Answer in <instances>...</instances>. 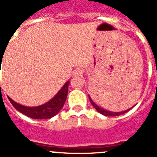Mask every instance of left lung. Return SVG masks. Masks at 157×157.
Listing matches in <instances>:
<instances>
[{
    "label": "left lung",
    "mask_w": 157,
    "mask_h": 157,
    "mask_svg": "<svg viewBox=\"0 0 157 157\" xmlns=\"http://www.w3.org/2000/svg\"><path fill=\"white\" fill-rule=\"evenodd\" d=\"M89 99H90V102H91V103H92V105L96 109V110L98 111V112H99L101 114H102V115H105V116H111V117H113V116H119L121 115V114H124V113H125L126 112H128L129 109H128V110H126V111H124V112H118V113H113V112H109V111H107V110H105V109H101V108H99L98 106L97 105V104H95L94 102H92V100L91 98H90V97H89Z\"/></svg>",
    "instance_id": "obj_1"
}]
</instances>
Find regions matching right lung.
Returning a JSON list of instances; mask_svg holds the SVG:
<instances>
[{"label":"right lung","instance_id":"right-lung-1","mask_svg":"<svg viewBox=\"0 0 157 157\" xmlns=\"http://www.w3.org/2000/svg\"><path fill=\"white\" fill-rule=\"evenodd\" d=\"M70 82H67L65 85L63 86L59 92L53 98L39 107H33V108H29L25 106L20 105L18 103L15 102L13 100L10 98L8 97L9 101L11 102L12 106L15 108L17 111L23 113L24 115L28 116L29 118H35V119H47L50 118L56 115L59 110L62 109L64 106L67 93H68V86Z\"/></svg>","mask_w":157,"mask_h":157}]
</instances>
